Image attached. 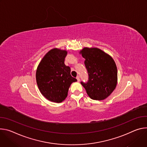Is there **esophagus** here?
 <instances>
[{
	"label": "esophagus",
	"mask_w": 147,
	"mask_h": 147,
	"mask_svg": "<svg viewBox=\"0 0 147 147\" xmlns=\"http://www.w3.org/2000/svg\"><path fill=\"white\" fill-rule=\"evenodd\" d=\"M76 79H77L78 82H79V81H80V77H79V76H78L76 77Z\"/></svg>",
	"instance_id": "34e87169"
}]
</instances>
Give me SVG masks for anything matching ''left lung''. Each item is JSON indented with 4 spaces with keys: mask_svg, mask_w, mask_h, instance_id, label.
<instances>
[{
    "mask_svg": "<svg viewBox=\"0 0 147 147\" xmlns=\"http://www.w3.org/2000/svg\"><path fill=\"white\" fill-rule=\"evenodd\" d=\"M80 53L88 74L86 82L81 81L92 99H105L116 87L117 69L115 61L108 54L97 48H84Z\"/></svg>",
    "mask_w": 147,
    "mask_h": 147,
    "instance_id": "8db88e82",
    "label": "left lung"
}]
</instances>
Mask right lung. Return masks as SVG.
<instances>
[{
  "label": "right lung",
  "mask_w": 147,
  "mask_h": 147,
  "mask_svg": "<svg viewBox=\"0 0 147 147\" xmlns=\"http://www.w3.org/2000/svg\"><path fill=\"white\" fill-rule=\"evenodd\" d=\"M67 52L54 48L40 62L36 71V81L41 94L48 100L60 103L66 98L69 88L77 81L71 75V68L65 65Z\"/></svg>",
  "instance_id": "1"
}]
</instances>
